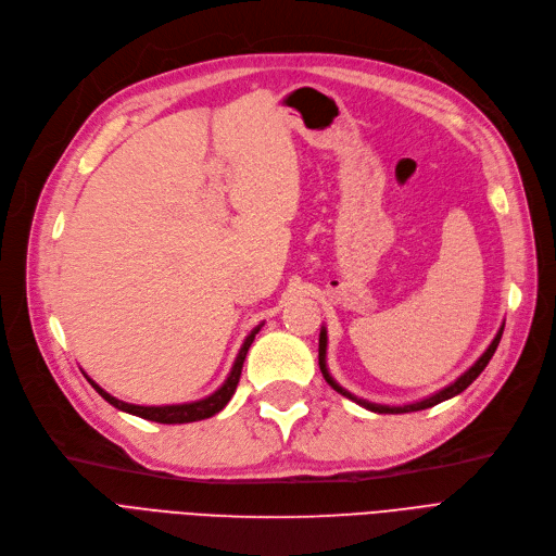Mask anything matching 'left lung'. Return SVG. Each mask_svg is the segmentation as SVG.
I'll list each match as a JSON object with an SVG mask.
<instances>
[{"label": "left lung", "instance_id": "left-lung-1", "mask_svg": "<svg viewBox=\"0 0 556 556\" xmlns=\"http://www.w3.org/2000/svg\"><path fill=\"white\" fill-rule=\"evenodd\" d=\"M502 332H504V326L497 330V336H495V340L491 342V346H488L483 353H481V358L468 369V371H463L458 379L454 381V383H450L447 388H442V390H438L435 394H431V396H427V399H421V402H415V404H406V406H386V404H371V402H367V399H358L355 394H351L349 390H344L336 379H332L330 376V371H328V367H326V344H328V336H326V328L321 326V332H319V369H321V374H324V379H326V383L336 390V392H340L342 396H346V399H351V402H355V404H361L363 408H367V410H371V413H390V415H396V413H415V410H425V408H431V406H435V404H440V402H447V399H452V396H456V394H460L465 388H468L477 376L485 369V365L491 363V358H493V353H495V349H497V344H500V340H502Z\"/></svg>", "mask_w": 556, "mask_h": 556}]
</instances>
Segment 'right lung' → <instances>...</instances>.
<instances>
[{"instance_id":"obj_1","label":"right lung","mask_w":556,"mask_h":556,"mask_svg":"<svg viewBox=\"0 0 556 556\" xmlns=\"http://www.w3.org/2000/svg\"><path fill=\"white\" fill-rule=\"evenodd\" d=\"M262 324L255 326L249 338L243 340L237 358H235V365L228 374V379L224 381V386H220L216 392H212L210 396L205 399H198V402H191V404H173V406H137V404H125L121 402V399L111 396L109 392H104L93 379H88V383H91L96 388V392L104 399V402H109L114 408L118 410H125L129 415H137V417H143V419H150V421H160V425H187V421H198V419H207L212 415H216L218 410H224L226 404L232 399L235 390H237V383H239V376H241V367H243V361H247V353L255 340V336L260 332Z\"/></svg>"}]
</instances>
